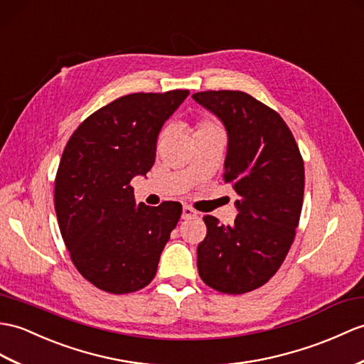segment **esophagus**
<instances>
[{
	"label": "esophagus",
	"instance_id": "obj_1",
	"mask_svg": "<svg viewBox=\"0 0 364 364\" xmlns=\"http://www.w3.org/2000/svg\"><path fill=\"white\" fill-rule=\"evenodd\" d=\"M196 215H197V213H196V210H193L191 206H184V208H183L181 217L184 218V220H186V218H192V217H196Z\"/></svg>",
	"mask_w": 364,
	"mask_h": 364
}]
</instances>
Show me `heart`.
Wrapping results in <instances>:
<instances>
[{
    "instance_id": "1",
    "label": "heart",
    "mask_w": 364,
    "mask_h": 364,
    "mask_svg": "<svg viewBox=\"0 0 364 364\" xmlns=\"http://www.w3.org/2000/svg\"><path fill=\"white\" fill-rule=\"evenodd\" d=\"M213 132H222L220 127L217 124H214L213 121H208V119H201L198 121L196 125L192 127V133H193V138H198L201 134H206V133H213Z\"/></svg>"
}]
</instances>
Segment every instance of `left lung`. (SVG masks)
Instances as JSON below:
<instances>
[{"instance_id": "1", "label": "left lung", "mask_w": 364, "mask_h": 364, "mask_svg": "<svg viewBox=\"0 0 364 364\" xmlns=\"http://www.w3.org/2000/svg\"><path fill=\"white\" fill-rule=\"evenodd\" d=\"M192 99L225 125V181L239 196L232 225L205 215L197 248L198 274L228 294L251 291L282 265L299 223L304 161L293 134L274 109L243 91H201Z\"/></svg>"}]
</instances>
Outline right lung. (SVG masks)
Listing matches in <instances>:
<instances>
[{"label": "right lung", "mask_w": 364, "mask_h": 364, "mask_svg": "<svg viewBox=\"0 0 364 364\" xmlns=\"http://www.w3.org/2000/svg\"><path fill=\"white\" fill-rule=\"evenodd\" d=\"M188 90L134 92L83 121L68 141L55 176V214L79 273L97 289H144L181 217L178 201H134L130 181L146 176L164 122Z\"/></svg>", "instance_id": "right-lung-1"}]
</instances>
